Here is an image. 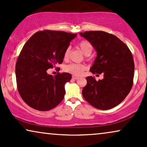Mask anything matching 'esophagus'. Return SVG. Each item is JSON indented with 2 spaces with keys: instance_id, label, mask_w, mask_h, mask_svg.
<instances>
[{
  "instance_id": "1",
  "label": "esophagus",
  "mask_w": 147,
  "mask_h": 147,
  "mask_svg": "<svg viewBox=\"0 0 147 147\" xmlns=\"http://www.w3.org/2000/svg\"><path fill=\"white\" fill-rule=\"evenodd\" d=\"M72 78H73V79H74V80H78L79 79V77H78V76H72Z\"/></svg>"
}]
</instances>
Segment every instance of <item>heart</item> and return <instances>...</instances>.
I'll list each match as a JSON object with an SVG mask.
<instances>
[{
  "mask_svg": "<svg viewBox=\"0 0 147 147\" xmlns=\"http://www.w3.org/2000/svg\"><path fill=\"white\" fill-rule=\"evenodd\" d=\"M79 47L85 55H90L92 51V47L89 42L88 41H82L79 43ZM69 53V48H67L64 52L63 57L66 59L68 57ZM86 67L83 64L79 63H70L65 65L64 67V70L66 72L73 74L74 76H80L83 74V72L85 71Z\"/></svg>",
  "mask_w": 147,
  "mask_h": 147,
  "instance_id": "heart-1",
  "label": "heart"
}]
</instances>
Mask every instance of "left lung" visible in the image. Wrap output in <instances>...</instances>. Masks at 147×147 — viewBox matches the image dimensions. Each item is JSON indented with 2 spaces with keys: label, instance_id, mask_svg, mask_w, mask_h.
Returning <instances> with one entry per match:
<instances>
[{
  "label": "left lung",
  "instance_id": "left-lung-1",
  "mask_svg": "<svg viewBox=\"0 0 147 147\" xmlns=\"http://www.w3.org/2000/svg\"><path fill=\"white\" fill-rule=\"evenodd\" d=\"M91 43L97 55L90 71L104 74L97 82L92 76L86 78L87 85L82 95L92 106L100 110H109L123 101L133 83L134 63L127 45L115 35L104 31L80 33Z\"/></svg>",
  "mask_w": 147,
  "mask_h": 147
}]
</instances>
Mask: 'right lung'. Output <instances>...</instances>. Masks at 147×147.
Here are the masks:
<instances>
[{
  "mask_svg": "<svg viewBox=\"0 0 147 147\" xmlns=\"http://www.w3.org/2000/svg\"><path fill=\"white\" fill-rule=\"evenodd\" d=\"M76 34L63 31H38L23 46L15 67L19 93L27 105L40 111L55 108L63 99L65 84L71 75L55 77L47 69L63 62L64 52Z\"/></svg>",
  "mask_w": 147,
  "mask_h": 147,
  "instance_id": "right-lung-1",
  "label": "right lung"
}]
</instances>
